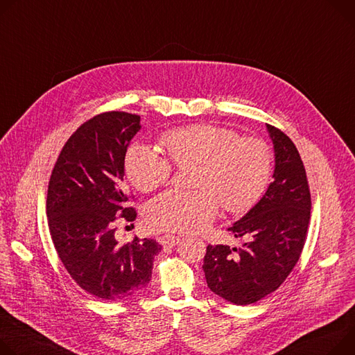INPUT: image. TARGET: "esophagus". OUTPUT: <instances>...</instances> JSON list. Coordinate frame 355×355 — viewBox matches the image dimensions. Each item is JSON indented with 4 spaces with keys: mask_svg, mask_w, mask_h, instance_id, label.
<instances>
[{
    "mask_svg": "<svg viewBox=\"0 0 355 355\" xmlns=\"http://www.w3.org/2000/svg\"><path fill=\"white\" fill-rule=\"evenodd\" d=\"M159 242L164 248H173L180 242V238L175 235H164V236H161Z\"/></svg>",
    "mask_w": 355,
    "mask_h": 355,
    "instance_id": "esophagus-1",
    "label": "esophagus"
}]
</instances>
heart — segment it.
Returning a JSON list of instances; mask_svg holds the SVG:
<instances>
[{"label":"heart","mask_w":355,"mask_h":355,"mask_svg":"<svg viewBox=\"0 0 355 355\" xmlns=\"http://www.w3.org/2000/svg\"><path fill=\"white\" fill-rule=\"evenodd\" d=\"M164 155L147 144L128 147L124 171L132 185L148 192L168 182L173 166L192 168L194 191H166L146 208L148 227L166 232H200L218 214L241 215L266 192L273 174V151L259 137H239L232 128L192 124L166 132L159 139Z\"/></svg>","instance_id":"1"}]
</instances>
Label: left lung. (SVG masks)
<instances>
[{
  "mask_svg": "<svg viewBox=\"0 0 355 355\" xmlns=\"http://www.w3.org/2000/svg\"><path fill=\"white\" fill-rule=\"evenodd\" d=\"M275 144V181L266 194L228 231L243 248L208 245L204 273L208 287L238 306L259 302L286 280L306 243L311 196L306 168L282 130L266 124Z\"/></svg>",
  "mask_w": 355,
  "mask_h": 355,
  "instance_id": "obj_1",
  "label": "left lung"
}]
</instances>
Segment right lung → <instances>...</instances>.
<instances>
[{"label": "right lung", "mask_w": 355, "mask_h": 355, "mask_svg": "<svg viewBox=\"0 0 355 355\" xmlns=\"http://www.w3.org/2000/svg\"><path fill=\"white\" fill-rule=\"evenodd\" d=\"M139 130V114L113 110L89 119L62 147L48 184V227L60 262L86 293L109 302L146 287L161 250L154 239L120 245L114 238L119 219L137 216L123 175Z\"/></svg>", "instance_id": "obj_1"}]
</instances>
